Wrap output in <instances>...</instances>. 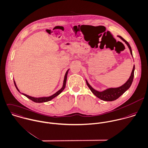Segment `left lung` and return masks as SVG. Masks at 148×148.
<instances>
[{
	"mask_svg": "<svg viewBox=\"0 0 148 148\" xmlns=\"http://www.w3.org/2000/svg\"><path fill=\"white\" fill-rule=\"evenodd\" d=\"M118 37H119L127 45L129 49L130 50L131 55L133 57L132 50V48H131L129 44L125 40H124L121 36H118ZM134 69H135V66L134 65L130 77L129 78V79L127 80V82L124 84H123L122 86H121L119 87L109 88H107L102 91H99L95 90L94 88H93L90 86V84L88 83L87 80L86 79V83H87V85L88 86V87H89V88L90 89V90L91 91V92L98 98L102 100H104V101H113V100H115L118 98H119L122 95H123L130 87V86L133 83V78H134Z\"/></svg>",
	"mask_w": 148,
	"mask_h": 148,
	"instance_id": "obj_1",
	"label": "left lung"
}]
</instances>
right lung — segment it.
Returning a JSON list of instances; mask_svg holds the SVG:
<instances>
[{
  "label": "right lung",
  "instance_id": "obj_1",
  "mask_svg": "<svg viewBox=\"0 0 148 148\" xmlns=\"http://www.w3.org/2000/svg\"><path fill=\"white\" fill-rule=\"evenodd\" d=\"M69 70V69H68L67 70V71L66 72V73H65V74L64 79V81H63V84H62V86L60 90H59L58 91H57L55 94H53L52 95L49 96V97H43L36 98V97H31V96L27 95H26V94H23V93H21V92L19 91V89L18 88V87H17V86H16V84L15 82L14 81V84H15V86L16 90H17L20 93H21L22 95H23L24 96L26 97L27 98L32 100V101H34V102H36V103L47 102V101H49L50 100H52L53 99H54V98H56V97H57V96H58L59 94H60L62 92V91L64 90V88H65V85H66V79H67V75H68V73Z\"/></svg>",
  "mask_w": 148,
  "mask_h": 148
}]
</instances>
